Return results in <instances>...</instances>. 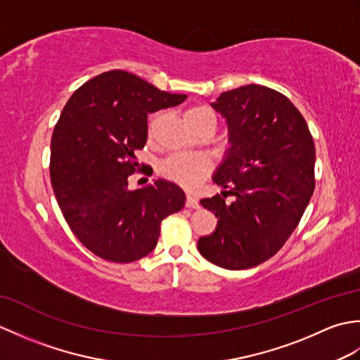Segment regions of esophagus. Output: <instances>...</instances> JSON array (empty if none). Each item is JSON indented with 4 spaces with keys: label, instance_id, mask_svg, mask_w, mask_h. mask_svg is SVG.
Here are the masks:
<instances>
[{
    "label": "esophagus",
    "instance_id": "obj_1",
    "mask_svg": "<svg viewBox=\"0 0 360 360\" xmlns=\"http://www.w3.org/2000/svg\"><path fill=\"white\" fill-rule=\"evenodd\" d=\"M186 205L188 209H198L200 207V201H198V198H195L193 195H187Z\"/></svg>",
    "mask_w": 360,
    "mask_h": 360
}]
</instances>
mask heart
<instances>
[{
    "mask_svg": "<svg viewBox=\"0 0 360 360\" xmlns=\"http://www.w3.org/2000/svg\"><path fill=\"white\" fill-rule=\"evenodd\" d=\"M186 120L188 127L192 128L201 122H212L215 125V114L207 106H193L186 112ZM156 119L151 120L148 133L150 136L155 131ZM210 162L201 155H188V153H179L165 159L160 165V173L167 179L186 188H193L209 174Z\"/></svg>",
    "mask_w": 360,
    "mask_h": 360,
    "instance_id": "obj_1",
    "label": "heart"
}]
</instances>
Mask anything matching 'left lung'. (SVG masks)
<instances>
[{
    "mask_svg": "<svg viewBox=\"0 0 360 360\" xmlns=\"http://www.w3.org/2000/svg\"><path fill=\"white\" fill-rule=\"evenodd\" d=\"M210 106L226 119L231 143L213 181L236 200H201L218 224L198 250L224 269H249L277 254L307 210L316 184L314 141L294 103L263 85L227 91Z\"/></svg>",
    "mask_w": 360,
    "mask_h": 360,
    "instance_id": "8db88e82",
    "label": "left lung"
}]
</instances>
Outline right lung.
<instances>
[{"mask_svg": "<svg viewBox=\"0 0 360 360\" xmlns=\"http://www.w3.org/2000/svg\"><path fill=\"white\" fill-rule=\"evenodd\" d=\"M127 71L88 80L71 96L51 141V182L66 223L83 246L112 263H131L156 248L160 223L186 204L167 179L131 190L128 178L147 143L148 112L182 103Z\"/></svg>", "mask_w": 360, "mask_h": 360, "instance_id": "add662e5", "label": "right lung"}]
</instances>
